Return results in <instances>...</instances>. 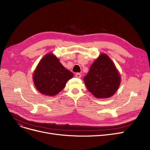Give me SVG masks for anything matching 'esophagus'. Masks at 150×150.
Instances as JSON below:
<instances>
[{
	"label": "esophagus",
	"instance_id": "obj_1",
	"mask_svg": "<svg viewBox=\"0 0 150 150\" xmlns=\"http://www.w3.org/2000/svg\"><path fill=\"white\" fill-rule=\"evenodd\" d=\"M75 76H76V78H81V75L80 74H79V73H77V74L75 75Z\"/></svg>",
	"mask_w": 150,
	"mask_h": 150
}]
</instances>
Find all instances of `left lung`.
<instances>
[{
    "mask_svg": "<svg viewBox=\"0 0 150 150\" xmlns=\"http://www.w3.org/2000/svg\"><path fill=\"white\" fill-rule=\"evenodd\" d=\"M85 84L96 98L111 97L120 84V75L112 60L102 53L91 65L88 74L83 79Z\"/></svg>",
    "mask_w": 150,
    "mask_h": 150,
    "instance_id": "8db88e82",
    "label": "left lung"
}]
</instances>
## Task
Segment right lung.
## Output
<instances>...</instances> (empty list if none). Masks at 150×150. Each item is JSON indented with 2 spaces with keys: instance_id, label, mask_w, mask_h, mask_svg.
I'll return each instance as SVG.
<instances>
[{
  "instance_id": "add662e5",
  "label": "right lung",
  "mask_w": 150,
  "mask_h": 150,
  "mask_svg": "<svg viewBox=\"0 0 150 150\" xmlns=\"http://www.w3.org/2000/svg\"><path fill=\"white\" fill-rule=\"evenodd\" d=\"M74 74L66 69L52 53L46 54L38 63L33 80L38 91L44 95L54 96L62 91Z\"/></svg>"
}]
</instances>
